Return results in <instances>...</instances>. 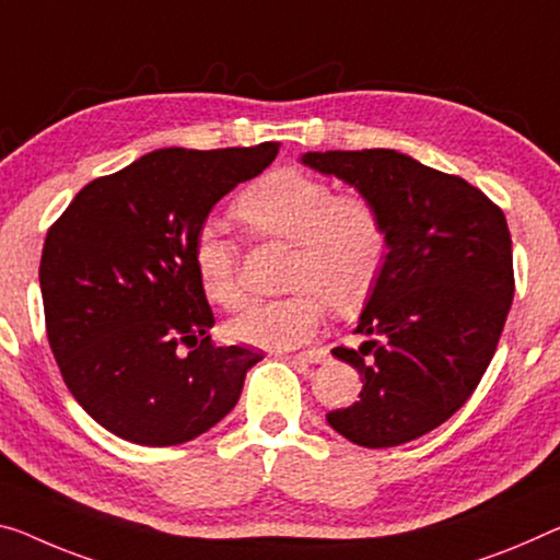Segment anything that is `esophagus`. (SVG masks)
<instances>
[{
    "label": "esophagus",
    "instance_id": "obj_1",
    "mask_svg": "<svg viewBox=\"0 0 560 560\" xmlns=\"http://www.w3.org/2000/svg\"><path fill=\"white\" fill-rule=\"evenodd\" d=\"M295 360H303V363H325V360H328V350L317 348V350H305V352H298Z\"/></svg>",
    "mask_w": 560,
    "mask_h": 560
}]
</instances>
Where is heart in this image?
I'll return each mask as SVG.
<instances>
[{
    "label": "heart",
    "instance_id": "1",
    "mask_svg": "<svg viewBox=\"0 0 560 560\" xmlns=\"http://www.w3.org/2000/svg\"><path fill=\"white\" fill-rule=\"evenodd\" d=\"M235 214L260 240L292 243L290 295L247 305L228 332L262 348H298L320 332L328 303L352 310L375 290L388 257V225L373 197L338 195L328 179L303 170H275L237 197ZM192 268L205 298L237 307L245 290L240 245L225 230L202 225L192 240Z\"/></svg>",
    "mask_w": 560,
    "mask_h": 560
}]
</instances>
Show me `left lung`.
<instances>
[{"instance_id": "obj_1", "label": "left lung", "mask_w": 560, "mask_h": 560, "mask_svg": "<svg viewBox=\"0 0 560 560\" xmlns=\"http://www.w3.org/2000/svg\"><path fill=\"white\" fill-rule=\"evenodd\" d=\"M303 162L373 197L388 257L360 315L365 342L332 348L363 390L328 423L363 448H393L445 423L493 360L513 303L503 210L458 175L395 150L307 152Z\"/></svg>"}]
</instances>
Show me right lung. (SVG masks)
Listing matches in <instances>:
<instances>
[{
	"label": "right lung",
	"instance_id": "right-lung-1",
	"mask_svg": "<svg viewBox=\"0 0 560 560\" xmlns=\"http://www.w3.org/2000/svg\"><path fill=\"white\" fill-rule=\"evenodd\" d=\"M278 150H154L84 185L49 228L39 262L49 348L74 400L122 441L160 448L202 435L262 360L210 340L192 240L212 205Z\"/></svg>",
	"mask_w": 560,
	"mask_h": 560
}]
</instances>
